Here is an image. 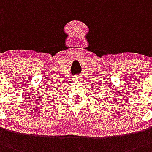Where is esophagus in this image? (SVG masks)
Segmentation results:
<instances>
[{
    "mask_svg": "<svg viewBox=\"0 0 152 152\" xmlns=\"http://www.w3.org/2000/svg\"><path fill=\"white\" fill-rule=\"evenodd\" d=\"M76 79H77L78 80H81V79H83V78H82L81 75H78V76H76Z\"/></svg>",
    "mask_w": 152,
    "mask_h": 152,
    "instance_id": "1",
    "label": "esophagus"
}]
</instances>
